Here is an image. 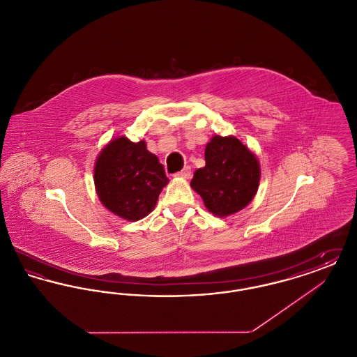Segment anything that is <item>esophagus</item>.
Here are the masks:
<instances>
[{
	"mask_svg": "<svg viewBox=\"0 0 357 357\" xmlns=\"http://www.w3.org/2000/svg\"><path fill=\"white\" fill-rule=\"evenodd\" d=\"M176 176H178V178H183V179H188V178L191 176V170H190V167H185L183 170L179 171V172L176 174Z\"/></svg>",
	"mask_w": 357,
	"mask_h": 357,
	"instance_id": "obj_1",
	"label": "esophagus"
}]
</instances>
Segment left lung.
I'll use <instances>...</instances> for the list:
<instances>
[{
	"mask_svg": "<svg viewBox=\"0 0 357 357\" xmlns=\"http://www.w3.org/2000/svg\"><path fill=\"white\" fill-rule=\"evenodd\" d=\"M206 166L194 172L190 186L215 217L233 215L253 201L261 166L255 153L236 136L214 135L204 149Z\"/></svg>",
	"mask_w": 357,
	"mask_h": 357,
	"instance_id": "obj_1",
	"label": "left lung"
}]
</instances>
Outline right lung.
<instances>
[{
  "mask_svg": "<svg viewBox=\"0 0 357 357\" xmlns=\"http://www.w3.org/2000/svg\"><path fill=\"white\" fill-rule=\"evenodd\" d=\"M93 182L107 210L126 221L135 222L153 211L169 178L144 140L135 143L118 136L98 155Z\"/></svg>",
  "mask_w": 357,
  "mask_h": 357,
  "instance_id": "1",
  "label": "right lung"
}]
</instances>
